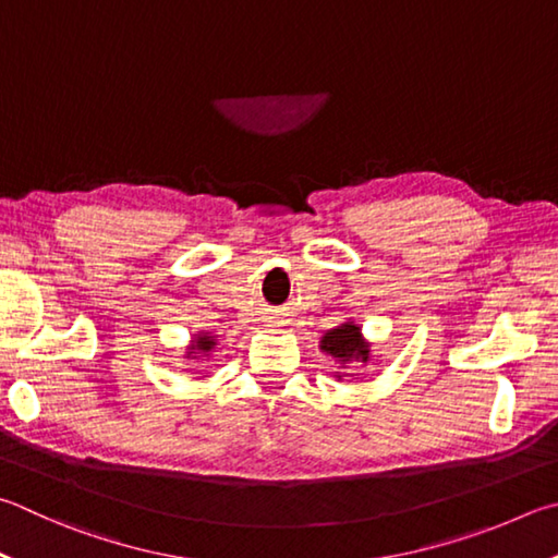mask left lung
<instances>
[{"mask_svg": "<svg viewBox=\"0 0 558 558\" xmlns=\"http://www.w3.org/2000/svg\"><path fill=\"white\" fill-rule=\"evenodd\" d=\"M322 349L331 353L333 359H341V361H351V359L368 361V347L363 343L356 324H341L339 329L327 331V337L322 339Z\"/></svg>", "mask_w": 558, "mask_h": 558, "instance_id": "obj_1", "label": "left lung"}]
</instances>
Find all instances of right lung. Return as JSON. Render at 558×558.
<instances>
[{
	"label": "right lung",
	"mask_w": 558,
	"mask_h": 558,
	"mask_svg": "<svg viewBox=\"0 0 558 558\" xmlns=\"http://www.w3.org/2000/svg\"><path fill=\"white\" fill-rule=\"evenodd\" d=\"M211 347H215V339H209V337H199L197 341H195V351H209ZM192 353V351H190Z\"/></svg>",
	"instance_id": "right-lung-1"
}]
</instances>
